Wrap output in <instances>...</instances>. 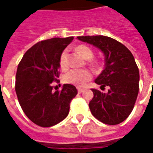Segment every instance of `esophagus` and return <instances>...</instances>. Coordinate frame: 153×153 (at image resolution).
Returning a JSON list of instances; mask_svg holds the SVG:
<instances>
[{
	"instance_id": "esophagus-1",
	"label": "esophagus",
	"mask_w": 153,
	"mask_h": 153,
	"mask_svg": "<svg viewBox=\"0 0 153 153\" xmlns=\"http://www.w3.org/2000/svg\"><path fill=\"white\" fill-rule=\"evenodd\" d=\"M83 91H84V89H83V88H78V93H83Z\"/></svg>"
}]
</instances>
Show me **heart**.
<instances>
[{
    "instance_id": "1",
    "label": "heart",
    "mask_w": 153,
    "mask_h": 153,
    "mask_svg": "<svg viewBox=\"0 0 153 153\" xmlns=\"http://www.w3.org/2000/svg\"><path fill=\"white\" fill-rule=\"evenodd\" d=\"M76 51L83 56L85 59L90 60L93 57V50L85 45H79L76 47ZM90 65L97 70L102 69L103 63L102 60H90ZM59 65L61 70H66L68 68V62L66 58V51L61 52L59 59ZM93 74L88 69H74L70 70L68 73L64 75V82L65 83L72 84L78 88H82L85 86L87 82L92 79Z\"/></svg>"
}]
</instances>
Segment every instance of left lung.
<instances>
[{
    "label": "left lung",
    "instance_id": "1",
    "mask_svg": "<svg viewBox=\"0 0 153 153\" xmlns=\"http://www.w3.org/2000/svg\"><path fill=\"white\" fill-rule=\"evenodd\" d=\"M78 39L98 47L106 57L105 69L95 83L109 90L103 93L92 88L91 112L104 124H120L132 112L139 90V71L134 57L125 45L106 36H81Z\"/></svg>",
    "mask_w": 153,
    "mask_h": 153
}]
</instances>
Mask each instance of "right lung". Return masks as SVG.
Returning a JSON list of instances; mask_svg holds the SVG:
<instances>
[{"label":"right lung","instance_id":"obj_1","mask_svg":"<svg viewBox=\"0 0 153 153\" xmlns=\"http://www.w3.org/2000/svg\"><path fill=\"white\" fill-rule=\"evenodd\" d=\"M73 37L41 41L29 48L19 63L15 76V92L23 111L41 127H51L66 117L70 104L78 91L72 84L61 90L59 83V59Z\"/></svg>","mask_w":153,"mask_h":153}]
</instances>
